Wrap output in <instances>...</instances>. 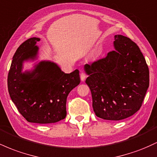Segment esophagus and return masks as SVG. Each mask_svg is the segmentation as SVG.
I'll use <instances>...</instances> for the list:
<instances>
[{
	"instance_id": "obj_1",
	"label": "esophagus",
	"mask_w": 157,
	"mask_h": 157,
	"mask_svg": "<svg viewBox=\"0 0 157 157\" xmlns=\"http://www.w3.org/2000/svg\"><path fill=\"white\" fill-rule=\"evenodd\" d=\"M86 77V75L84 72H82L80 74V80L81 81H84Z\"/></svg>"
}]
</instances>
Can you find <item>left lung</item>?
Returning <instances> with one entry per match:
<instances>
[{
	"instance_id": "1",
	"label": "left lung",
	"mask_w": 157,
	"mask_h": 157,
	"mask_svg": "<svg viewBox=\"0 0 157 157\" xmlns=\"http://www.w3.org/2000/svg\"><path fill=\"white\" fill-rule=\"evenodd\" d=\"M114 50L105 58L84 66L86 83L98 117L121 120L141 107L149 86V70L138 46L128 37L114 36Z\"/></svg>"
}]
</instances>
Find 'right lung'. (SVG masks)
Returning <instances> with one entry per match:
<instances>
[{
    "instance_id": "add662e5",
    "label": "right lung",
    "mask_w": 157,
    "mask_h": 157,
    "mask_svg": "<svg viewBox=\"0 0 157 157\" xmlns=\"http://www.w3.org/2000/svg\"><path fill=\"white\" fill-rule=\"evenodd\" d=\"M39 37L26 40L12 57L7 84L12 102L28 122L55 123L66 116L68 94L80 82L77 69L66 74L51 60H38ZM35 62L23 71L26 62Z\"/></svg>"
}]
</instances>
